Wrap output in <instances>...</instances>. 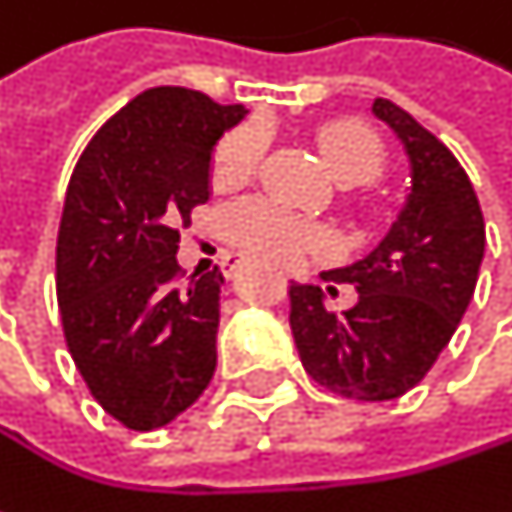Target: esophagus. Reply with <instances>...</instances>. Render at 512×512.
<instances>
[{"mask_svg": "<svg viewBox=\"0 0 512 512\" xmlns=\"http://www.w3.org/2000/svg\"><path fill=\"white\" fill-rule=\"evenodd\" d=\"M243 263V255H234V252H222V266L228 269H237Z\"/></svg>", "mask_w": 512, "mask_h": 512, "instance_id": "esophagus-1", "label": "esophagus"}]
</instances>
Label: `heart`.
Masks as SVG:
<instances>
[{"instance_id": "heart-1", "label": "heart", "mask_w": 512, "mask_h": 512, "mask_svg": "<svg viewBox=\"0 0 512 512\" xmlns=\"http://www.w3.org/2000/svg\"><path fill=\"white\" fill-rule=\"evenodd\" d=\"M266 142H269L266 124L257 118L231 127L213 148L210 180L219 189L243 186L257 171L263 151H266ZM317 145H320V154L326 159L332 177L344 186L370 183L385 165V148H382L379 136L358 118L326 121L317 130ZM222 231L231 243L266 257V260H275V263H293L302 255L326 246L323 228H317L263 198H246V201L231 204L222 213Z\"/></svg>"}]
</instances>
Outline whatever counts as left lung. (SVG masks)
<instances>
[{"label":"left lung","instance_id":"1","mask_svg":"<svg viewBox=\"0 0 512 512\" xmlns=\"http://www.w3.org/2000/svg\"><path fill=\"white\" fill-rule=\"evenodd\" d=\"M412 159V192L385 240L347 266L320 272L347 281L358 302L332 314L314 284H290V329L302 367L347 400H394L415 388L457 332L474 296L486 225L474 186L427 127L376 97Z\"/></svg>","mask_w":512,"mask_h":512}]
</instances>
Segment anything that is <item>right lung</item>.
<instances>
[{
	"label": "right lung",
	"mask_w": 512,
	"mask_h": 512,
	"mask_svg": "<svg viewBox=\"0 0 512 512\" xmlns=\"http://www.w3.org/2000/svg\"><path fill=\"white\" fill-rule=\"evenodd\" d=\"M246 109L159 85L82 151L55 243L67 350L91 397L127 430L186 412L216 370L222 272L177 266L180 228L210 201V156Z\"/></svg>",
	"instance_id": "right-lung-1"
}]
</instances>
